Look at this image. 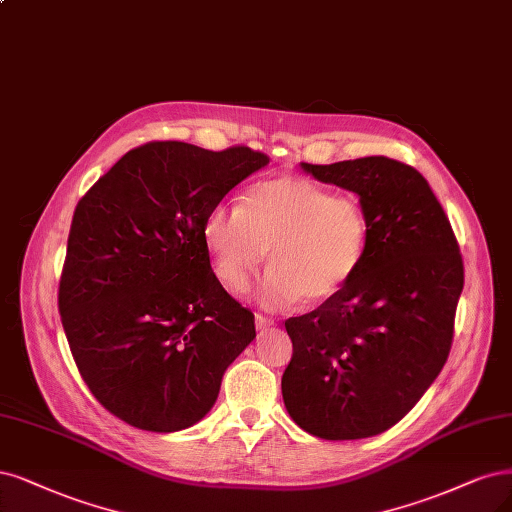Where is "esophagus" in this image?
<instances>
[{
    "label": "esophagus",
    "instance_id": "esophagus-1",
    "mask_svg": "<svg viewBox=\"0 0 512 512\" xmlns=\"http://www.w3.org/2000/svg\"><path fill=\"white\" fill-rule=\"evenodd\" d=\"M254 320H256V328H258V330H267V328H271V326L275 324V322L271 320V317L260 315V313L254 315Z\"/></svg>",
    "mask_w": 512,
    "mask_h": 512
}]
</instances>
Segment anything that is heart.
<instances>
[{
	"instance_id": "heart-1",
	"label": "heart",
	"mask_w": 512,
	"mask_h": 512,
	"mask_svg": "<svg viewBox=\"0 0 512 512\" xmlns=\"http://www.w3.org/2000/svg\"><path fill=\"white\" fill-rule=\"evenodd\" d=\"M368 235L358 197L332 195L298 175L260 182L248 192L245 207L218 203L203 220L214 271L233 290L248 286L269 250L273 267L254 290L264 309L337 298L362 267Z\"/></svg>"
}]
</instances>
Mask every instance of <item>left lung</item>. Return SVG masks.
<instances>
[{
  "label": "left lung",
  "instance_id": "left-lung-1",
  "mask_svg": "<svg viewBox=\"0 0 512 512\" xmlns=\"http://www.w3.org/2000/svg\"><path fill=\"white\" fill-rule=\"evenodd\" d=\"M301 167L356 192L370 235L349 286L286 320L294 351L281 394L305 432L368 438L398 424L443 370L464 264L443 207L413 167L387 156Z\"/></svg>",
  "mask_w": 512,
  "mask_h": 512
}]
</instances>
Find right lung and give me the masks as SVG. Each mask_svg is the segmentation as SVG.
<instances>
[{"mask_svg": "<svg viewBox=\"0 0 512 512\" xmlns=\"http://www.w3.org/2000/svg\"><path fill=\"white\" fill-rule=\"evenodd\" d=\"M269 158L150 142L80 199L67 239L59 313L88 390L148 432L195 426L224 370L254 337V315L211 271L203 220Z\"/></svg>", "mask_w": 512, "mask_h": 512, "instance_id": "obj_1", "label": "right lung"}]
</instances>
